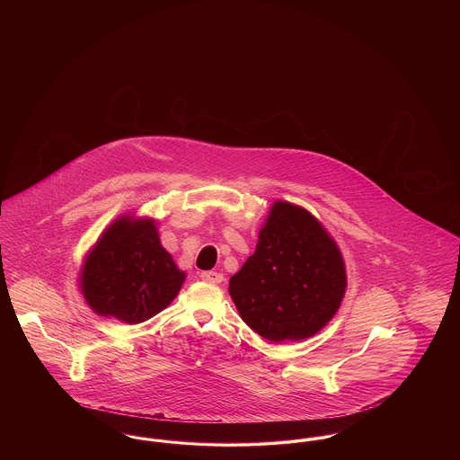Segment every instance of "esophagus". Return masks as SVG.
<instances>
[{
	"label": "esophagus",
	"mask_w": 460,
	"mask_h": 460,
	"mask_svg": "<svg viewBox=\"0 0 460 460\" xmlns=\"http://www.w3.org/2000/svg\"><path fill=\"white\" fill-rule=\"evenodd\" d=\"M199 278L203 281H207V283H216V285H219V283L224 281V276L220 272H216V270H205V272L199 274Z\"/></svg>",
	"instance_id": "obj_1"
}]
</instances>
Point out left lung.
<instances>
[{"label": "left lung", "mask_w": 460, "mask_h": 460, "mask_svg": "<svg viewBox=\"0 0 460 460\" xmlns=\"http://www.w3.org/2000/svg\"><path fill=\"white\" fill-rule=\"evenodd\" d=\"M347 289L338 244L308 210L276 201L253 255L229 279L241 319L272 343L314 336L334 317Z\"/></svg>", "instance_id": "8db88e82"}]
</instances>
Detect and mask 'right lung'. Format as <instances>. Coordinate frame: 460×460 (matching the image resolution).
Returning <instances> with one entry per match:
<instances>
[{"instance_id": "1", "label": "right lung", "mask_w": 460, "mask_h": 460, "mask_svg": "<svg viewBox=\"0 0 460 460\" xmlns=\"http://www.w3.org/2000/svg\"><path fill=\"white\" fill-rule=\"evenodd\" d=\"M184 279L160 243L156 222L120 216L89 250L79 286L98 315L139 324L171 305Z\"/></svg>"}]
</instances>
